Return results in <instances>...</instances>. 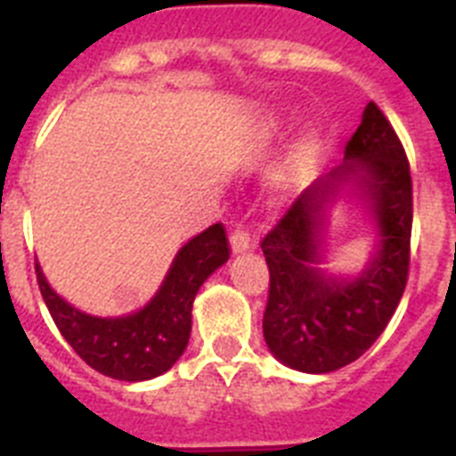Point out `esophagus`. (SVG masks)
<instances>
[{"label": "esophagus", "mask_w": 456, "mask_h": 456, "mask_svg": "<svg viewBox=\"0 0 456 456\" xmlns=\"http://www.w3.org/2000/svg\"><path fill=\"white\" fill-rule=\"evenodd\" d=\"M231 247L232 253H244L253 247V240H251V232L247 228H237L235 232L231 235Z\"/></svg>", "instance_id": "obj_1"}]
</instances>
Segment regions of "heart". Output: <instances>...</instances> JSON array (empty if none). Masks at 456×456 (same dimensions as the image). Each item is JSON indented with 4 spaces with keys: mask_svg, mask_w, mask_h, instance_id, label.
Returning a JSON list of instances; mask_svg holds the SVG:
<instances>
[{
    "mask_svg": "<svg viewBox=\"0 0 456 456\" xmlns=\"http://www.w3.org/2000/svg\"><path fill=\"white\" fill-rule=\"evenodd\" d=\"M317 155V143L313 136H304V139L297 143V146L289 151L288 159L283 164V171H281V184H299L301 180L308 178L310 168L315 164Z\"/></svg>",
    "mask_w": 456,
    "mask_h": 456,
    "instance_id": "heart-1",
    "label": "heart"
}]
</instances>
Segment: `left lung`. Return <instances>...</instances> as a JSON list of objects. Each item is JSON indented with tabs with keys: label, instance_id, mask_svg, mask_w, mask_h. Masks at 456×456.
Returning a JSON list of instances; mask_svg holds the SVG:
<instances>
[{
	"label": "left lung",
	"instance_id": "8db88e82",
	"mask_svg": "<svg viewBox=\"0 0 456 456\" xmlns=\"http://www.w3.org/2000/svg\"><path fill=\"white\" fill-rule=\"evenodd\" d=\"M364 189L378 221L379 251L349 281L326 277L319 262L321 212L345 182ZM413 184L404 146L384 111L370 102L345 148V164L294 200L260 248L269 267L263 317L267 347L301 372H333L374 345L400 304L409 278Z\"/></svg>",
	"mask_w": 456,
	"mask_h": 456
}]
</instances>
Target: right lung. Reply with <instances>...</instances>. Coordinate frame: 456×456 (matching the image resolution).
Segmentation results:
<instances>
[{
    "label": "right lung",
    "instance_id": "1",
    "mask_svg": "<svg viewBox=\"0 0 456 456\" xmlns=\"http://www.w3.org/2000/svg\"><path fill=\"white\" fill-rule=\"evenodd\" d=\"M231 257L221 224L189 240L178 251L159 292L127 317H91L63 301L36 263V281L56 329L84 363L120 381H146L167 372L191 333V304L209 273Z\"/></svg>",
    "mask_w": 456,
    "mask_h": 456
}]
</instances>
